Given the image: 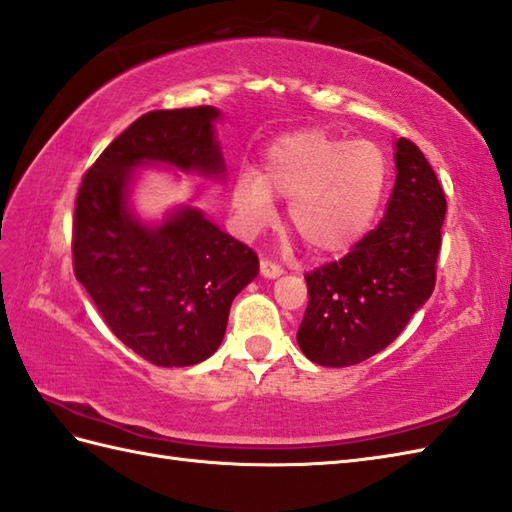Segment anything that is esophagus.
<instances>
[{
  "label": "esophagus",
  "mask_w": 512,
  "mask_h": 512,
  "mask_svg": "<svg viewBox=\"0 0 512 512\" xmlns=\"http://www.w3.org/2000/svg\"><path fill=\"white\" fill-rule=\"evenodd\" d=\"M259 268H261V274H264L266 279H277L283 274V268L279 264H274V261H270V259H261Z\"/></svg>",
  "instance_id": "esophagus-1"
}]
</instances>
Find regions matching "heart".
Returning <instances> with one entry per match:
<instances>
[{
    "instance_id": "1",
    "label": "heart",
    "mask_w": 512,
    "mask_h": 512,
    "mask_svg": "<svg viewBox=\"0 0 512 512\" xmlns=\"http://www.w3.org/2000/svg\"><path fill=\"white\" fill-rule=\"evenodd\" d=\"M389 166L370 140H346L326 129H303L274 140L259 173L246 168L231 203L246 229L274 214L272 196L287 201V225L313 255H339L370 229L383 203Z\"/></svg>"
}]
</instances>
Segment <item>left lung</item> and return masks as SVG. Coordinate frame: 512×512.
Returning <instances> with one entry per match:
<instances>
[{"mask_svg": "<svg viewBox=\"0 0 512 512\" xmlns=\"http://www.w3.org/2000/svg\"><path fill=\"white\" fill-rule=\"evenodd\" d=\"M385 218L339 261L305 274L309 305L296 333L305 357L346 368L396 339L435 290L445 194L411 140L396 142Z\"/></svg>", "mask_w": 512, "mask_h": 512, "instance_id": "8db88e82", "label": "left lung"}]
</instances>
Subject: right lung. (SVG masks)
<instances>
[{
	"label": "right lung",
	"mask_w": 512,
	"mask_h": 512,
	"mask_svg": "<svg viewBox=\"0 0 512 512\" xmlns=\"http://www.w3.org/2000/svg\"><path fill=\"white\" fill-rule=\"evenodd\" d=\"M212 106L142 114L88 168L75 201L73 270L110 331L160 368H186L218 350L233 298L259 272L253 248L201 209L179 207L160 225L129 209L147 164L225 177Z\"/></svg>",
	"instance_id": "right-lung-1"
}]
</instances>
